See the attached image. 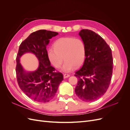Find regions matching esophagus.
<instances>
[{"instance_id":"obj_1","label":"esophagus","mask_w":130,"mask_h":130,"mask_svg":"<svg viewBox=\"0 0 130 130\" xmlns=\"http://www.w3.org/2000/svg\"><path fill=\"white\" fill-rule=\"evenodd\" d=\"M69 76H70V75H69V74H65L63 75V77H64V78H68V77H69Z\"/></svg>"}]
</instances>
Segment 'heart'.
<instances>
[{
	"mask_svg": "<svg viewBox=\"0 0 130 130\" xmlns=\"http://www.w3.org/2000/svg\"><path fill=\"white\" fill-rule=\"evenodd\" d=\"M47 54L51 63L56 68L60 67L64 60L61 70L68 73L72 71L75 67H80L84 63L86 57V46L84 42L80 38L62 37L55 42L54 47H50Z\"/></svg>",
	"mask_w": 130,
	"mask_h": 130,
	"instance_id": "heart-1",
	"label": "heart"
}]
</instances>
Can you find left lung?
<instances>
[{
    "instance_id": "8db88e82",
    "label": "left lung",
    "mask_w": 130,
    "mask_h": 130,
    "mask_svg": "<svg viewBox=\"0 0 130 130\" xmlns=\"http://www.w3.org/2000/svg\"><path fill=\"white\" fill-rule=\"evenodd\" d=\"M78 35L86 46V58L82 68L75 73L78 82L75 92L85 102L95 100L107 91L113 72L112 50L100 35L88 29Z\"/></svg>"
}]
</instances>
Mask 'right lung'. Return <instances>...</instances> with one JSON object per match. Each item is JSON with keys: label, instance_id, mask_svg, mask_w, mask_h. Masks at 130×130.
Here are the masks:
<instances>
[{"label": "right lung", "instance_id": "1", "mask_svg": "<svg viewBox=\"0 0 130 130\" xmlns=\"http://www.w3.org/2000/svg\"><path fill=\"white\" fill-rule=\"evenodd\" d=\"M58 34L49 30H38L31 34L19 48L15 68L18 85L27 96L39 103L52 100L63 80L62 74L55 72L50 66L46 49L50 39ZM26 53L34 54L38 59L39 67L35 71H26L20 63V57Z\"/></svg>", "mask_w": 130, "mask_h": 130}]
</instances>
